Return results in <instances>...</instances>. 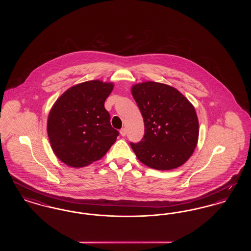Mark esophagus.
Segmentation results:
<instances>
[{
    "label": "esophagus",
    "instance_id": "1",
    "mask_svg": "<svg viewBox=\"0 0 251 251\" xmlns=\"http://www.w3.org/2000/svg\"><path fill=\"white\" fill-rule=\"evenodd\" d=\"M126 133H127V130H126L125 128H122V129L120 130V134H121V136H125V135H126Z\"/></svg>",
    "mask_w": 251,
    "mask_h": 251
}]
</instances>
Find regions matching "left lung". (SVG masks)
I'll list each match as a JSON object with an SVG mask.
<instances>
[{
    "label": "left lung",
    "mask_w": 251,
    "mask_h": 251,
    "mask_svg": "<svg viewBox=\"0 0 251 251\" xmlns=\"http://www.w3.org/2000/svg\"><path fill=\"white\" fill-rule=\"evenodd\" d=\"M131 94L145 125L142 140L131 143L137 159L157 170L182 166L199 139V120L191 102L176 88L156 82L134 84Z\"/></svg>",
    "instance_id": "8db88e82"
}]
</instances>
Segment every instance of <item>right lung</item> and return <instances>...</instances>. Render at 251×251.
I'll return each instance as SVG.
<instances>
[{"instance_id": "right-lung-1", "label": "right lung", "mask_w": 251, "mask_h": 251, "mask_svg": "<svg viewBox=\"0 0 251 251\" xmlns=\"http://www.w3.org/2000/svg\"><path fill=\"white\" fill-rule=\"evenodd\" d=\"M113 83L99 80L73 85L50 109L47 131L60 161L72 167H86L106 154L119 131L110 123L104 101Z\"/></svg>"}]
</instances>
